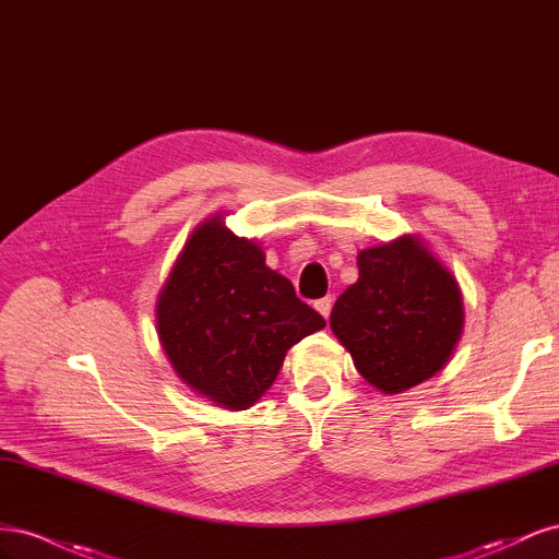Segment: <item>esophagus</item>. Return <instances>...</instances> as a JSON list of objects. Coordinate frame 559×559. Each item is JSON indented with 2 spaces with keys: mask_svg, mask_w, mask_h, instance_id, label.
Here are the masks:
<instances>
[{
  "mask_svg": "<svg viewBox=\"0 0 559 559\" xmlns=\"http://www.w3.org/2000/svg\"><path fill=\"white\" fill-rule=\"evenodd\" d=\"M331 306H333V298L331 296H324V298H319V300H314V310L324 317V319H329V314H331Z\"/></svg>",
  "mask_w": 559,
  "mask_h": 559,
  "instance_id": "obj_1",
  "label": "esophagus"
}]
</instances>
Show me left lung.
<instances>
[{"instance_id": "left-lung-1", "label": "left lung", "mask_w": 559, "mask_h": 559, "mask_svg": "<svg viewBox=\"0 0 559 559\" xmlns=\"http://www.w3.org/2000/svg\"><path fill=\"white\" fill-rule=\"evenodd\" d=\"M357 265L331 331L368 384L401 394L448 366L464 333L462 289L417 235L359 251Z\"/></svg>"}]
</instances>
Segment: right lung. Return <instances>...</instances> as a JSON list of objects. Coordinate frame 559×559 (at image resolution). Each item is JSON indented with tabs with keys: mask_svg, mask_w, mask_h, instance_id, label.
<instances>
[{
	"mask_svg": "<svg viewBox=\"0 0 559 559\" xmlns=\"http://www.w3.org/2000/svg\"><path fill=\"white\" fill-rule=\"evenodd\" d=\"M326 321L265 265L263 247L216 214L202 222L156 300V331L183 384L226 411L257 403L289 352Z\"/></svg>",
	"mask_w": 559,
	"mask_h": 559,
	"instance_id": "obj_1",
	"label": "right lung"
}]
</instances>
